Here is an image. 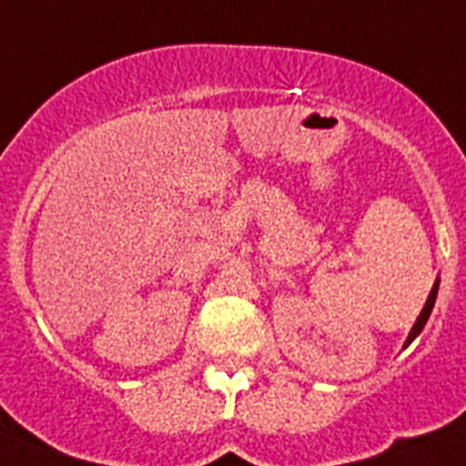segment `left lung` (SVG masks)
<instances>
[{"instance_id":"1","label":"left lung","mask_w":466,"mask_h":466,"mask_svg":"<svg viewBox=\"0 0 466 466\" xmlns=\"http://www.w3.org/2000/svg\"><path fill=\"white\" fill-rule=\"evenodd\" d=\"M436 293H439V281L433 284L431 293H429V299H426V306L421 308L420 318H417V322H414V327H412V331H410V336H408V341H405V346H410V343H412L414 339H417V334H420V331L424 329L426 319H429V315H431V310H433V303H436Z\"/></svg>"}]
</instances>
